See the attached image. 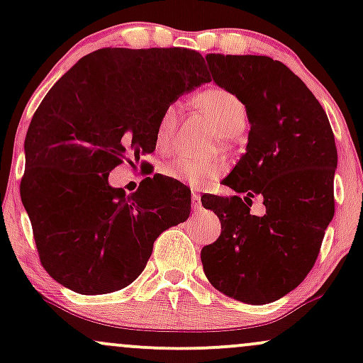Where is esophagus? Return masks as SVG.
I'll return each mask as SVG.
<instances>
[{
	"instance_id": "esophagus-1",
	"label": "esophagus",
	"mask_w": 363,
	"mask_h": 363,
	"mask_svg": "<svg viewBox=\"0 0 363 363\" xmlns=\"http://www.w3.org/2000/svg\"><path fill=\"white\" fill-rule=\"evenodd\" d=\"M191 199H193L194 210H199V208H201V196L196 193V191H193V194H191Z\"/></svg>"
}]
</instances>
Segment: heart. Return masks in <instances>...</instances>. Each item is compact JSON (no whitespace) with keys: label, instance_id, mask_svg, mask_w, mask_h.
Returning a JSON list of instances; mask_svg holds the SVG:
<instances>
[{"label":"heart","instance_id":"heart-1","mask_svg":"<svg viewBox=\"0 0 363 363\" xmlns=\"http://www.w3.org/2000/svg\"><path fill=\"white\" fill-rule=\"evenodd\" d=\"M203 112L218 126L220 131L227 136H235L247 124V109L239 97L223 89H211L203 91L196 99ZM181 121V106L179 102H170L160 112L157 123L155 138L158 147H167L176 136ZM223 172V165L218 162L198 160L191 157H177L165 164L164 174L174 181L184 182L199 187L213 181Z\"/></svg>","mask_w":363,"mask_h":363}]
</instances>
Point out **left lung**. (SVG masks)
<instances>
[{"label":"left lung","mask_w":363,"mask_h":363,"mask_svg":"<svg viewBox=\"0 0 363 363\" xmlns=\"http://www.w3.org/2000/svg\"><path fill=\"white\" fill-rule=\"evenodd\" d=\"M213 82L247 109L245 153L223 179L240 196H205L222 234L201 249L206 278L235 301L261 306L297 289L314 266L335 215V135L318 99L268 56L208 54ZM263 196L267 213L250 215Z\"/></svg>","instance_id":"8db88e82"}]
</instances>
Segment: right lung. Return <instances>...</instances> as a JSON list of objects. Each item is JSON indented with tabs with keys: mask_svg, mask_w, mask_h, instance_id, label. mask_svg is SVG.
Instances as JSON below:
<instances>
[{
	"mask_svg": "<svg viewBox=\"0 0 363 363\" xmlns=\"http://www.w3.org/2000/svg\"><path fill=\"white\" fill-rule=\"evenodd\" d=\"M208 82L205 57L191 49L106 48L48 91L25 138L20 196L57 283L83 295L124 289L157 237L186 222L191 191L182 182L155 174L128 196L109 172L152 153L162 109Z\"/></svg>",
	"mask_w": 363,
	"mask_h": 363,
	"instance_id": "right-lung-1",
	"label": "right lung"
}]
</instances>
